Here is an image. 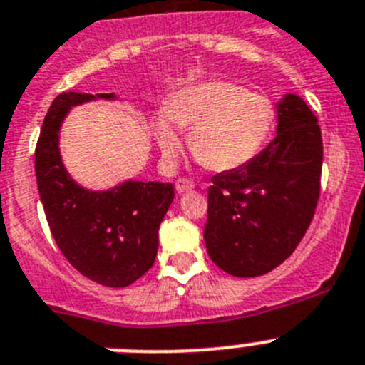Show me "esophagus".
Here are the masks:
<instances>
[{
	"mask_svg": "<svg viewBox=\"0 0 365 365\" xmlns=\"http://www.w3.org/2000/svg\"><path fill=\"white\" fill-rule=\"evenodd\" d=\"M175 190H177V193L192 192V190H193V182H190L188 179H179L175 182Z\"/></svg>",
	"mask_w": 365,
	"mask_h": 365,
	"instance_id": "1",
	"label": "esophagus"
}]
</instances>
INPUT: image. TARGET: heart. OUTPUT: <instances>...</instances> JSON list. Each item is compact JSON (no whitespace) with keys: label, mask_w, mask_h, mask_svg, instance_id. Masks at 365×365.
Wrapping results in <instances>:
<instances>
[{"label":"heart","mask_w":365,"mask_h":365,"mask_svg":"<svg viewBox=\"0 0 365 365\" xmlns=\"http://www.w3.org/2000/svg\"><path fill=\"white\" fill-rule=\"evenodd\" d=\"M276 122L267 96L232 82L193 83L175 93L155 120L163 159L173 164L182 148L180 130H188L190 148L215 172H232L256 159Z\"/></svg>","instance_id":"1"}]
</instances>
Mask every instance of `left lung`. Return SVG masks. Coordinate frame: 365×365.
Wrapping results in <instances>:
<instances>
[{"instance_id":"left-lung-1","label":"left lung","mask_w":365,"mask_h":365,"mask_svg":"<svg viewBox=\"0 0 365 365\" xmlns=\"http://www.w3.org/2000/svg\"><path fill=\"white\" fill-rule=\"evenodd\" d=\"M272 143L245 166L212 177L206 252L235 278H254L294 252L320 197L324 146L318 120L298 95L278 104Z\"/></svg>"}]
</instances>
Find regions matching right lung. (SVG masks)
Here are the masks:
<instances>
[{"label":"right lung","instance_id":"add662e5","mask_svg":"<svg viewBox=\"0 0 365 365\" xmlns=\"http://www.w3.org/2000/svg\"><path fill=\"white\" fill-rule=\"evenodd\" d=\"M117 100L115 93H62L45 115L36 144V180L58 248L82 276L128 287L153 267L159 227L173 201L172 182L128 179L108 190L80 186L63 166L60 130L74 106Z\"/></svg>","mask_w":365,"mask_h":365}]
</instances>
